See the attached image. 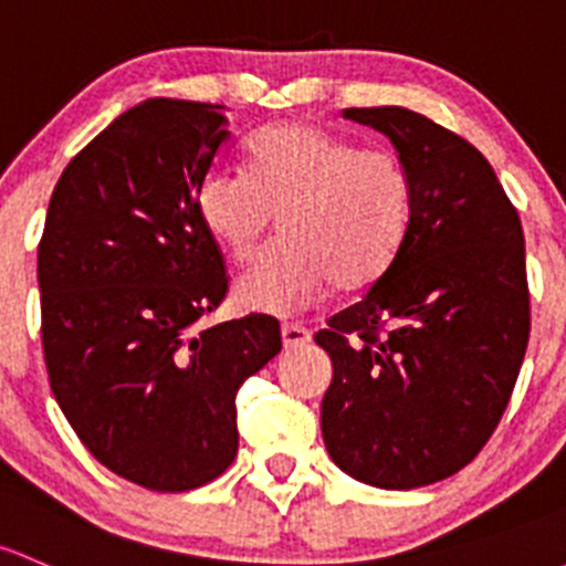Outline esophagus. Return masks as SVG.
Instances as JSON below:
<instances>
[{
    "label": "esophagus",
    "instance_id": "1",
    "mask_svg": "<svg viewBox=\"0 0 566 566\" xmlns=\"http://www.w3.org/2000/svg\"><path fill=\"white\" fill-rule=\"evenodd\" d=\"M282 342H284V349H298L303 344L312 342V333L298 323H287L282 328Z\"/></svg>",
    "mask_w": 566,
    "mask_h": 566
}]
</instances>
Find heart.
<instances>
[{
	"mask_svg": "<svg viewBox=\"0 0 566 566\" xmlns=\"http://www.w3.org/2000/svg\"><path fill=\"white\" fill-rule=\"evenodd\" d=\"M198 217L235 263H249L279 213L282 238L235 284L241 306L293 317L333 284L366 290L409 235L415 184L396 151L358 146L312 122H284L249 143V174L211 168Z\"/></svg>",
	"mask_w": 566,
	"mask_h": 566,
	"instance_id": "obj_1",
	"label": "heart"
}]
</instances>
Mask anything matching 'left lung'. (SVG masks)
Wrapping results in <instances>:
<instances>
[{
  "label": "left lung",
  "mask_w": 566,
  "mask_h": 566,
  "mask_svg": "<svg viewBox=\"0 0 566 566\" xmlns=\"http://www.w3.org/2000/svg\"><path fill=\"white\" fill-rule=\"evenodd\" d=\"M379 129L415 184L401 252L314 342L331 355L323 439L349 478L388 491L461 472L496 431L528 308L521 217L488 159L407 108H347Z\"/></svg>",
  "instance_id": "obj_1"
}]
</instances>
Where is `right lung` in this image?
Masks as SVG:
<instances>
[{
  "label": "right lung",
  "mask_w": 566,
  "mask_h": 566,
  "mask_svg": "<svg viewBox=\"0 0 566 566\" xmlns=\"http://www.w3.org/2000/svg\"><path fill=\"white\" fill-rule=\"evenodd\" d=\"M228 127L187 99L122 113L59 176L38 247L53 396L88 453L151 491L233 463L238 388L282 349L268 314L200 328L230 282L195 206Z\"/></svg>",
  "instance_id": "right-lung-1"
}]
</instances>
